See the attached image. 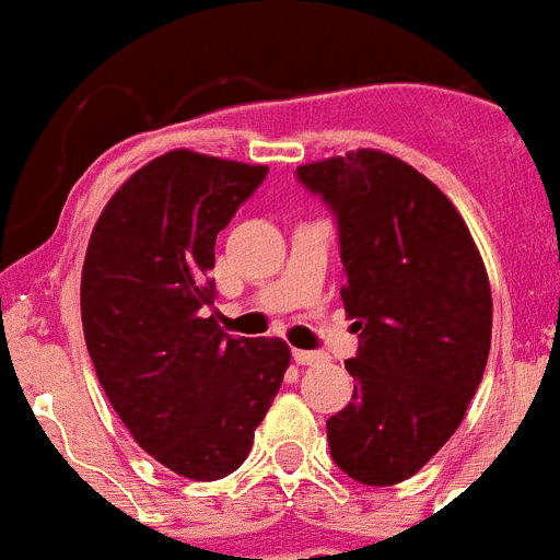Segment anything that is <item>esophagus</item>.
Listing matches in <instances>:
<instances>
[{
  "mask_svg": "<svg viewBox=\"0 0 560 560\" xmlns=\"http://www.w3.org/2000/svg\"><path fill=\"white\" fill-rule=\"evenodd\" d=\"M292 360L299 362V365H326L329 357L324 351H304V349H295L292 351Z\"/></svg>",
  "mask_w": 560,
  "mask_h": 560,
  "instance_id": "esophagus-1",
  "label": "esophagus"
}]
</instances>
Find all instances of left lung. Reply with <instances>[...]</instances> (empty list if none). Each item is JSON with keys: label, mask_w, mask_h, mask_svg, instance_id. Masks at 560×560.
<instances>
[{"label": "left lung", "mask_w": 560, "mask_h": 560, "mask_svg": "<svg viewBox=\"0 0 560 560\" xmlns=\"http://www.w3.org/2000/svg\"><path fill=\"white\" fill-rule=\"evenodd\" d=\"M335 211L360 349L354 396L326 421L331 460L362 486H396L455 435L491 351V287L452 200L382 150L301 164Z\"/></svg>", "instance_id": "obj_1"}]
</instances>
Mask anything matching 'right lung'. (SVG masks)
Here are the masks:
<instances>
[{
	"instance_id": "1",
	"label": "right lung",
	"mask_w": 560,
	"mask_h": 560,
	"mask_svg": "<svg viewBox=\"0 0 560 560\" xmlns=\"http://www.w3.org/2000/svg\"><path fill=\"white\" fill-rule=\"evenodd\" d=\"M265 164L170 150L105 203L80 279L85 349L136 443L189 480L248 457L290 365L279 337H231L209 315L214 243Z\"/></svg>"
}]
</instances>
